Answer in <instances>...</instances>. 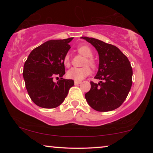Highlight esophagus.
Returning a JSON list of instances; mask_svg holds the SVG:
<instances>
[{
  "label": "esophagus",
  "mask_w": 153,
  "mask_h": 153,
  "mask_svg": "<svg viewBox=\"0 0 153 153\" xmlns=\"http://www.w3.org/2000/svg\"><path fill=\"white\" fill-rule=\"evenodd\" d=\"M81 82V81H74V84L75 85H79V84H80Z\"/></svg>",
  "instance_id": "obj_1"
}]
</instances>
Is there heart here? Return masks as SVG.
<instances>
[{"instance_id": "heart-1", "label": "heart", "mask_w": 153, "mask_h": 153, "mask_svg": "<svg viewBox=\"0 0 153 153\" xmlns=\"http://www.w3.org/2000/svg\"><path fill=\"white\" fill-rule=\"evenodd\" d=\"M77 51L81 55H83L85 57H86V60H85L84 65H88L92 68H95V62L93 58L91 57L93 56V51L88 46L86 45H81L77 47ZM63 63L65 66L68 67L70 65V56L67 55L65 56L63 59ZM91 70L88 67H84L82 68H72L67 73V76L70 79H74L75 81H81L83 78L87 76L90 74Z\"/></svg>"}]
</instances>
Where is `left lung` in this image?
Segmentation results:
<instances>
[{"label": "left lung", "instance_id": "obj_1", "mask_svg": "<svg viewBox=\"0 0 153 153\" xmlns=\"http://www.w3.org/2000/svg\"><path fill=\"white\" fill-rule=\"evenodd\" d=\"M97 49L100 63L91 90L85 94L88 103L97 111H113L121 106L132 85V68L127 56L116 46L97 39L81 37Z\"/></svg>", "mask_w": 153, "mask_h": 153}]
</instances>
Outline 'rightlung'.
I'll return each instance as SVG.
<instances>
[{"label": "right lung", "instance_id": "add662e5", "mask_svg": "<svg viewBox=\"0 0 153 153\" xmlns=\"http://www.w3.org/2000/svg\"><path fill=\"white\" fill-rule=\"evenodd\" d=\"M72 39L46 42L33 49L25 62L23 76L26 90L31 100L38 106L57 107L74 85L72 79L62 78L65 74L63 59L71 48L69 43ZM56 76L61 78L56 83L53 81Z\"/></svg>", "mask_w": 153, "mask_h": 153}]
</instances>
